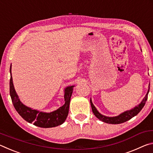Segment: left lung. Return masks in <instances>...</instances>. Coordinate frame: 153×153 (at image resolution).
<instances>
[{"mask_svg": "<svg viewBox=\"0 0 153 153\" xmlns=\"http://www.w3.org/2000/svg\"><path fill=\"white\" fill-rule=\"evenodd\" d=\"M149 90H150V84H149L148 92H147L146 96H145V97L143 98V100H142V102L140 103L138 106H136V107L132 108V109L129 111H126L125 112L120 114V115H119L118 116H115V117H107V116L102 115V114H100L97 111V109L96 108L94 105H93L92 100L90 99V105H91L92 112L98 120H100V121H102L105 123H107L110 124H120L121 123H124L126 122V121L129 120L132 117H134V116L138 115L140 111L142 110V108L144 107L145 103H146L147 100V98H148V94H149Z\"/></svg>", "mask_w": 153, "mask_h": 153, "instance_id": "1", "label": "left lung"}]
</instances>
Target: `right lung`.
<instances>
[{
  "label": "right lung",
  "mask_w": 153,
  "mask_h": 153,
  "mask_svg": "<svg viewBox=\"0 0 153 153\" xmlns=\"http://www.w3.org/2000/svg\"><path fill=\"white\" fill-rule=\"evenodd\" d=\"M10 96H11L12 102L13 104L15 110L19 114L21 117L27 122L33 123V125L40 128H53L61 125L65 121L68 115L69 104H70L71 97L73 92L74 86L67 87L65 89V104L58 109L51 113H45L32 109L27 106L24 105L20 101L18 95L15 92V88L13 83L11 76V65L10 67Z\"/></svg>",
  "instance_id": "right-lung-1"
}]
</instances>
